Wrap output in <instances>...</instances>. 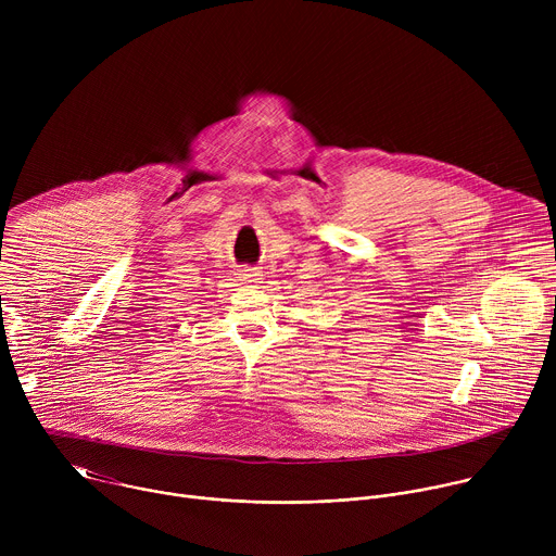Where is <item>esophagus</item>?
Segmentation results:
<instances>
[{
  "label": "esophagus",
  "mask_w": 556,
  "mask_h": 556,
  "mask_svg": "<svg viewBox=\"0 0 556 556\" xmlns=\"http://www.w3.org/2000/svg\"><path fill=\"white\" fill-rule=\"evenodd\" d=\"M242 279H244V281H257V279H260L257 268H244V270H242Z\"/></svg>",
  "instance_id": "obj_1"
}]
</instances>
